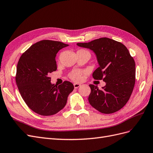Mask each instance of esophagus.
Wrapping results in <instances>:
<instances>
[{
    "instance_id": "esophagus-1",
    "label": "esophagus",
    "mask_w": 153,
    "mask_h": 153,
    "mask_svg": "<svg viewBox=\"0 0 153 153\" xmlns=\"http://www.w3.org/2000/svg\"><path fill=\"white\" fill-rule=\"evenodd\" d=\"M81 85L80 84H77V83H75L74 84V87H75V89H77V88L79 87Z\"/></svg>"
}]
</instances>
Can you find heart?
I'll list each match as a JSON object with an SVG mask.
<instances>
[{
	"mask_svg": "<svg viewBox=\"0 0 153 153\" xmlns=\"http://www.w3.org/2000/svg\"><path fill=\"white\" fill-rule=\"evenodd\" d=\"M78 51H86L85 50H80ZM82 75V72L80 71H78V70H75L73 71L70 74H69V77H70L72 80H75V81H78L81 79Z\"/></svg>",
	"mask_w": 153,
	"mask_h": 153,
	"instance_id": "b5f03b06",
	"label": "heart"
}]
</instances>
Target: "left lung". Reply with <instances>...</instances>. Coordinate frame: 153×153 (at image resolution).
Returning <instances> with one entry per match:
<instances>
[{
    "instance_id": "1",
    "label": "left lung",
    "mask_w": 153,
    "mask_h": 153,
    "mask_svg": "<svg viewBox=\"0 0 153 153\" xmlns=\"http://www.w3.org/2000/svg\"><path fill=\"white\" fill-rule=\"evenodd\" d=\"M76 45L94 52L99 67L92 76L106 83L101 90L98 86L89 85L90 105L106 114L121 109L130 98L135 83V62L128 48L121 43L107 38Z\"/></svg>"
}]
</instances>
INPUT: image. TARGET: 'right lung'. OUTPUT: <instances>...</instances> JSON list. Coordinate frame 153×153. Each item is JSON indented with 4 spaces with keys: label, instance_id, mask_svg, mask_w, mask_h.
Returning <instances> with one entry per match:
<instances>
[{
    "label": "right lung",
    "instance_id": "obj_1",
    "mask_svg": "<svg viewBox=\"0 0 153 153\" xmlns=\"http://www.w3.org/2000/svg\"><path fill=\"white\" fill-rule=\"evenodd\" d=\"M68 45L60 41L42 40L22 55L16 68V83L27 105L41 115H52L61 110L74 89L72 83L64 81L57 86L51 83L50 74L57 70L55 57Z\"/></svg>",
    "mask_w": 153,
    "mask_h": 153
}]
</instances>
